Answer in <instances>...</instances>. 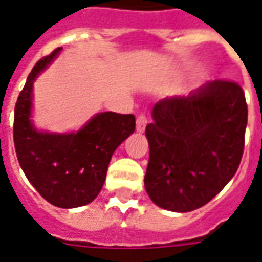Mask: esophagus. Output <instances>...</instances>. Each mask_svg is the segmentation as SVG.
<instances>
[{"instance_id":"34e87169","label":"esophagus","mask_w":262,"mask_h":262,"mask_svg":"<svg viewBox=\"0 0 262 262\" xmlns=\"http://www.w3.org/2000/svg\"><path fill=\"white\" fill-rule=\"evenodd\" d=\"M146 125H147V116H146V112H140V114L137 115L136 130L142 133V132H144V129H146Z\"/></svg>"}]
</instances>
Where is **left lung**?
Here are the masks:
<instances>
[{
    "label": "left lung",
    "instance_id": "1",
    "mask_svg": "<svg viewBox=\"0 0 262 262\" xmlns=\"http://www.w3.org/2000/svg\"><path fill=\"white\" fill-rule=\"evenodd\" d=\"M248 109L236 81L214 80L154 105L144 187L160 208L191 212L227 185L242 161Z\"/></svg>",
    "mask_w": 262,
    "mask_h": 262
}]
</instances>
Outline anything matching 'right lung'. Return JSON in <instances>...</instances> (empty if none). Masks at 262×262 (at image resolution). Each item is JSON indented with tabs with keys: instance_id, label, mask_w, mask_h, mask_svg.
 Returning a JSON list of instances; mask_svg holds the SVG:
<instances>
[{
	"instance_id": "obj_1",
	"label": "right lung",
	"mask_w": 262,
	"mask_h": 262,
	"mask_svg": "<svg viewBox=\"0 0 262 262\" xmlns=\"http://www.w3.org/2000/svg\"><path fill=\"white\" fill-rule=\"evenodd\" d=\"M60 49L37 61L15 105L14 144L20 168L36 191L59 208L92 202L102 189L112 154L136 127L133 115L103 112L70 135L39 133L29 116L32 84Z\"/></svg>"
}]
</instances>
